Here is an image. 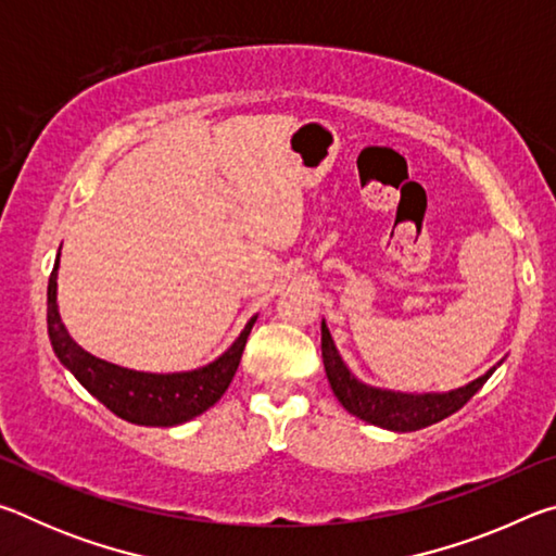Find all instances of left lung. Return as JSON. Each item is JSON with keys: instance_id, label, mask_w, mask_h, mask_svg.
Instances as JSON below:
<instances>
[{"instance_id": "left-lung-1", "label": "left lung", "mask_w": 556, "mask_h": 556, "mask_svg": "<svg viewBox=\"0 0 556 556\" xmlns=\"http://www.w3.org/2000/svg\"><path fill=\"white\" fill-rule=\"evenodd\" d=\"M321 351H324L328 382H331L338 402H341L348 412L355 414L357 419L382 429H392V431H417L451 417V414L458 412L478 390L483 388L488 378L495 372L497 365H501L497 363L495 368L481 375V378L454 392L402 394V392L375 390V388H368V384L357 382L353 375L348 372L341 355H338L326 324H321Z\"/></svg>"}]
</instances>
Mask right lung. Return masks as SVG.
<instances>
[{
	"instance_id": "add662e5",
	"label": "right lung",
	"mask_w": 556,
	"mask_h": 556,
	"mask_svg": "<svg viewBox=\"0 0 556 556\" xmlns=\"http://www.w3.org/2000/svg\"><path fill=\"white\" fill-rule=\"evenodd\" d=\"M55 269H59V262H55L49 279V312H46L51 345L59 361L75 375V380L92 397L105 404L112 414L131 421V425L176 427L199 417L223 397L235 370H238L255 318L244 326L238 341L205 368L174 375L127 370L86 353L65 331L59 306H55Z\"/></svg>"
}]
</instances>
